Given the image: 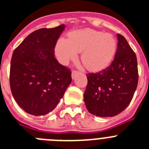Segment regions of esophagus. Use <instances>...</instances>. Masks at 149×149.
Masks as SVG:
<instances>
[{
    "mask_svg": "<svg viewBox=\"0 0 149 149\" xmlns=\"http://www.w3.org/2000/svg\"><path fill=\"white\" fill-rule=\"evenodd\" d=\"M77 73H78V72H77V71H72V79L75 78L76 75H77Z\"/></svg>",
    "mask_w": 149,
    "mask_h": 149,
    "instance_id": "1",
    "label": "esophagus"
}]
</instances>
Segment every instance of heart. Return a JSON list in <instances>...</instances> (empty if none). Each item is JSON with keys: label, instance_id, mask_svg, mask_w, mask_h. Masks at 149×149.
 <instances>
[{"label": "heart", "instance_id": "heart-1", "mask_svg": "<svg viewBox=\"0 0 149 149\" xmlns=\"http://www.w3.org/2000/svg\"><path fill=\"white\" fill-rule=\"evenodd\" d=\"M116 47V40L111 34L85 29L72 33L69 38L59 39L55 52L59 61L65 64L77 58L78 52L83 51V64L91 70H98L111 62Z\"/></svg>", "mask_w": 149, "mask_h": 149}]
</instances>
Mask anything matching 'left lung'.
I'll return each mask as SVG.
<instances>
[{
  "label": "left lung",
  "instance_id": "obj_1",
  "mask_svg": "<svg viewBox=\"0 0 149 149\" xmlns=\"http://www.w3.org/2000/svg\"><path fill=\"white\" fill-rule=\"evenodd\" d=\"M113 61L105 69L87 74L84 98L90 113L99 117L118 115L131 103L138 84L136 56L128 42L117 34Z\"/></svg>",
  "mask_w": 149,
  "mask_h": 149
}]
</instances>
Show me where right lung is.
<instances>
[{
    "label": "right lung",
    "mask_w": 149,
    "mask_h": 149,
    "mask_svg": "<svg viewBox=\"0 0 149 149\" xmlns=\"http://www.w3.org/2000/svg\"><path fill=\"white\" fill-rule=\"evenodd\" d=\"M65 24L42 28L28 35L11 59L10 89L18 106L37 116L56 107L72 82V72L54 56L57 39Z\"/></svg>",
    "instance_id": "1"
}]
</instances>
